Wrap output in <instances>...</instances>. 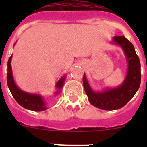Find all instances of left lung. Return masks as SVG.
<instances>
[{
  "instance_id": "left-lung-1",
  "label": "left lung",
  "mask_w": 147,
  "mask_h": 147,
  "mask_svg": "<svg viewBox=\"0 0 147 147\" xmlns=\"http://www.w3.org/2000/svg\"><path fill=\"white\" fill-rule=\"evenodd\" d=\"M113 42L123 48L128 59V72L123 84L103 93H95L90 88L85 74L83 76V86L90 103L105 110H117L124 107L134 96L141 85V63L133 45L121 35L115 36Z\"/></svg>"
}]
</instances>
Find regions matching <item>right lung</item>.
<instances>
[{"label": "right lung", "mask_w": 147, "mask_h": 147, "mask_svg": "<svg viewBox=\"0 0 147 147\" xmlns=\"http://www.w3.org/2000/svg\"><path fill=\"white\" fill-rule=\"evenodd\" d=\"M11 57H12V55L10 57L9 60H8V71L6 80H7L8 87L9 88L12 96L16 100V102L24 108L33 110V111H42V110H46L45 102H43L42 97L40 96L35 94H30V93L23 92V90H20L16 86L14 80H13L12 71H11ZM65 78V77L63 76L57 84V87L59 89L57 93H59V90L62 88V86L64 85Z\"/></svg>", "instance_id": "add662e5"}]
</instances>
